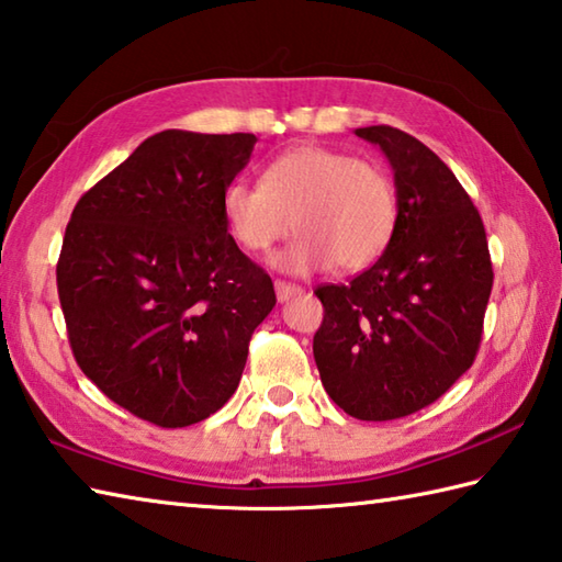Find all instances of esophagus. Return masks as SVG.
Wrapping results in <instances>:
<instances>
[{"mask_svg": "<svg viewBox=\"0 0 562 562\" xmlns=\"http://www.w3.org/2000/svg\"><path fill=\"white\" fill-rule=\"evenodd\" d=\"M274 294H278L280 302H284V300H290V296L302 294V288H300V284H292V282H284V280H274Z\"/></svg>", "mask_w": 562, "mask_h": 562, "instance_id": "esophagus-1", "label": "esophagus"}]
</instances>
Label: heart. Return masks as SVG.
<instances>
[{"label": "heart", "instance_id": "b5f03b06", "mask_svg": "<svg viewBox=\"0 0 562 562\" xmlns=\"http://www.w3.org/2000/svg\"><path fill=\"white\" fill-rule=\"evenodd\" d=\"M228 234L248 252H262L296 231L272 258L284 272L334 266L360 270L390 244L397 192L382 165L326 146H296L274 158L260 184L234 180L222 192Z\"/></svg>", "mask_w": 562, "mask_h": 562}]
</instances>
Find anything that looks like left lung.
Listing matches in <instances>:
<instances>
[{"label": "left lung", "instance_id": "obj_1", "mask_svg": "<svg viewBox=\"0 0 562 562\" xmlns=\"http://www.w3.org/2000/svg\"><path fill=\"white\" fill-rule=\"evenodd\" d=\"M356 136L392 165L397 224L368 270L314 290V360L340 409L390 422L434 404L472 366L494 272L480 212L431 148L384 124Z\"/></svg>", "mask_w": 562, "mask_h": 562}]
</instances>
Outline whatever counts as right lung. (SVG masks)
<instances>
[{"instance_id": "obj_1", "label": "right lung", "mask_w": 562, "mask_h": 562, "mask_svg": "<svg viewBox=\"0 0 562 562\" xmlns=\"http://www.w3.org/2000/svg\"><path fill=\"white\" fill-rule=\"evenodd\" d=\"M256 140L160 131L72 209L55 268L72 356L143 422L182 428L222 409L272 312L270 274L222 214Z\"/></svg>"}]
</instances>
